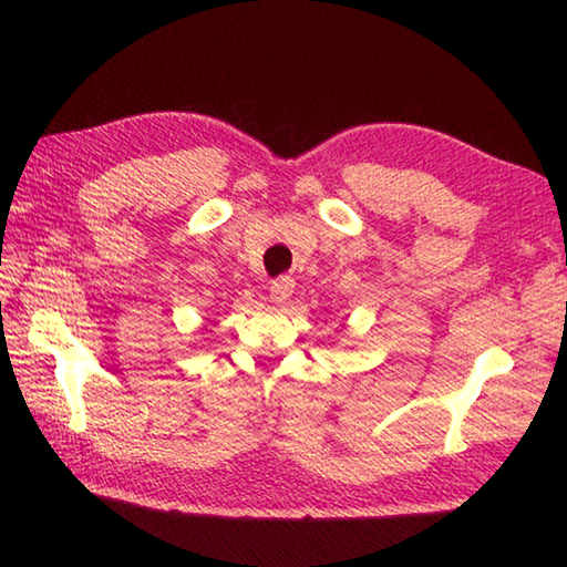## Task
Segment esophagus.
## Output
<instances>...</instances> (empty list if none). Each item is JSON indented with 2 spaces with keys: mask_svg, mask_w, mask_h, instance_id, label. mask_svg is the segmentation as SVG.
Returning <instances> with one entry per match:
<instances>
[{
  "mask_svg": "<svg viewBox=\"0 0 567 567\" xmlns=\"http://www.w3.org/2000/svg\"><path fill=\"white\" fill-rule=\"evenodd\" d=\"M295 292V282L290 280V277H280V280H275L270 285V300L275 305H282L290 300V295Z\"/></svg>",
  "mask_w": 567,
  "mask_h": 567,
  "instance_id": "1",
  "label": "esophagus"
}]
</instances>
